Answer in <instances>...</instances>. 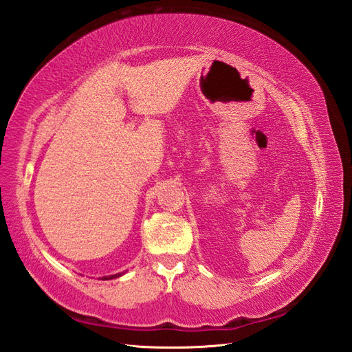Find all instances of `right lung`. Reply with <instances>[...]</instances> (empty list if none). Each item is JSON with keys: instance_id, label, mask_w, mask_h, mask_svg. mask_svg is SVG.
<instances>
[{"instance_id": "obj_1", "label": "right lung", "mask_w": 352, "mask_h": 352, "mask_svg": "<svg viewBox=\"0 0 352 352\" xmlns=\"http://www.w3.org/2000/svg\"><path fill=\"white\" fill-rule=\"evenodd\" d=\"M120 274H113V276H107V277H103V280H110V278H116V277H119Z\"/></svg>"}]
</instances>
